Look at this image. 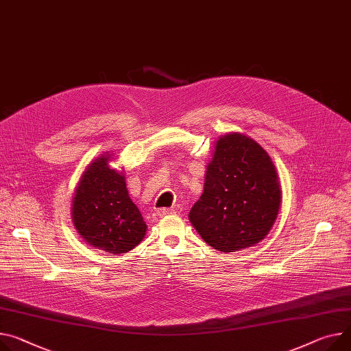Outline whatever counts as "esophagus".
Wrapping results in <instances>:
<instances>
[{
    "label": "esophagus",
    "instance_id": "obj_1",
    "mask_svg": "<svg viewBox=\"0 0 351 351\" xmlns=\"http://www.w3.org/2000/svg\"><path fill=\"white\" fill-rule=\"evenodd\" d=\"M170 213H176L174 209H171V208H160V209H157V215H158L160 218H163V217H166V215H170Z\"/></svg>",
    "mask_w": 351,
    "mask_h": 351
}]
</instances>
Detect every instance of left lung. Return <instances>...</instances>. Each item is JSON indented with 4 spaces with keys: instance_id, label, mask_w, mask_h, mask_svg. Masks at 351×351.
I'll list each match as a JSON object with an SVG mask.
<instances>
[{
    "instance_id": "left-lung-1",
    "label": "left lung",
    "mask_w": 351,
    "mask_h": 351,
    "mask_svg": "<svg viewBox=\"0 0 351 351\" xmlns=\"http://www.w3.org/2000/svg\"><path fill=\"white\" fill-rule=\"evenodd\" d=\"M281 205L276 167L267 152L232 132L215 143L204 193L190 210L193 226L222 253L252 247L271 230Z\"/></svg>"
}]
</instances>
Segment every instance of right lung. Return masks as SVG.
Returning <instances> with one entry per match:
<instances>
[{"label":"right lung","instance_id":"right-lung-1","mask_svg":"<svg viewBox=\"0 0 351 351\" xmlns=\"http://www.w3.org/2000/svg\"><path fill=\"white\" fill-rule=\"evenodd\" d=\"M111 158L106 153L87 166L75 188L71 218L90 246L121 254L141 243L147 226L129 198L123 173L110 167Z\"/></svg>","mask_w":351,"mask_h":351}]
</instances>
